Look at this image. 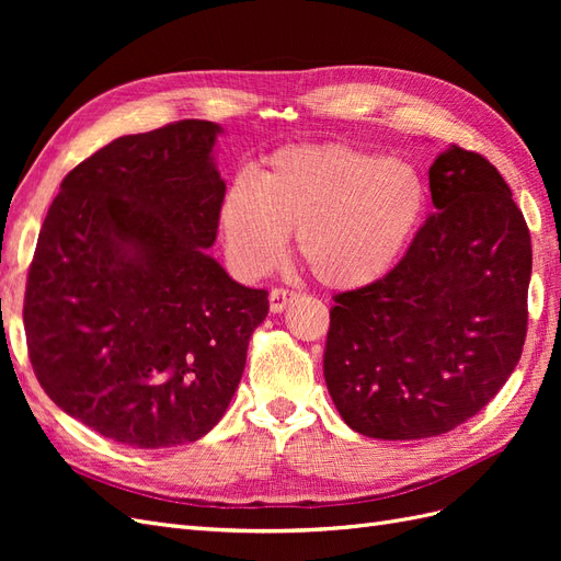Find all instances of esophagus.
I'll use <instances>...</instances> for the list:
<instances>
[{
	"label": "esophagus",
	"instance_id": "34e87169",
	"mask_svg": "<svg viewBox=\"0 0 561 561\" xmlns=\"http://www.w3.org/2000/svg\"><path fill=\"white\" fill-rule=\"evenodd\" d=\"M295 299H297V293L285 290V287H274V290H271V295H268V307L274 313H280V311L290 307Z\"/></svg>",
	"mask_w": 561,
	"mask_h": 561
}]
</instances>
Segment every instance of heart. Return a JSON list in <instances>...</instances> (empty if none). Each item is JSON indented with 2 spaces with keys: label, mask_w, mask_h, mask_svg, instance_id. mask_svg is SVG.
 <instances>
[{
  "label": "heart",
  "mask_w": 561,
  "mask_h": 561,
  "mask_svg": "<svg viewBox=\"0 0 561 561\" xmlns=\"http://www.w3.org/2000/svg\"><path fill=\"white\" fill-rule=\"evenodd\" d=\"M428 184L402 159L344 142L290 147L236 180L219 208L229 260L262 276L295 231V254L330 290L381 280L414 241Z\"/></svg>",
  "instance_id": "heart-1"
}]
</instances>
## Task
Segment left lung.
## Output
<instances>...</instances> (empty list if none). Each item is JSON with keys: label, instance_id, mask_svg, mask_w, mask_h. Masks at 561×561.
Returning a JSON list of instances; mask_svg holds the SVG:
<instances>
[{"label": "left lung", "instance_id": "8db88e82", "mask_svg": "<svg viewBox=\"0 0 561 561\" xmlns=\"http://www.w3.org/2000/svg\"><path fill=\"white\" fill-rule=\"evenodd\" d=\"M433 213L381 280L334 297L322 375L336 412L377 439L443 435L513 375L526 336L531 236L511 186L451 145Z\"/></svg>", "mask_w": 561, "mask_h": 561}]
</instances>
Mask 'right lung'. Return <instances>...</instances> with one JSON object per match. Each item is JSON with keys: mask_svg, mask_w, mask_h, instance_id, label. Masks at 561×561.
<instances>
[{"mask_svg": "<svg viewBox=\"0 0 561 561\" xmlns=\"http://www.w3.org/2000/svg\"><path fill=\"white\" fill-rule=\"evenodd\" d=\"M222 126L124 135L60 184L27 274L32 369L65 414L163 449L213 431L241 383L268 293L213 254L227 184Z\"/></svg>", "mask_w": 561, "mask_h": 561, "instance_id": "add662e5", "label": "right lung"}]
</instances>
